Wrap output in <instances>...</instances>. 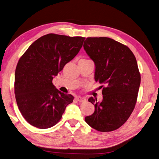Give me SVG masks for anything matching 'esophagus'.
<instances>
[{"label": "esophagus", "mask_w": 159, "mask_h": 159, "mask_svg": "<svg viewBox=\"0 0 159 159\" xmlns=\"http://www.w3.org/2000/svg\"><path fill=\"white\" fill-rule=\"evenodd\" d=\"M76 100L79 102H84V101H85L86 99L84 98H83V97H81V96H77Z\"/></svg>", "instance_id": "1"}]
</instances>
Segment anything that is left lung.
Wrapping results in <instances>:
<instances>
[{"instance_id": "left-lung-1", "label": "left lung", "mask_w": 159, "mask_h": 159, "mask_svg": "<svg viewBox=\"0 0 159 159\" xmlns=\"http://www.w3.org/2000/svg\"><path fill=\"white\" fill-rule=\"evenodd\" d=\"M84 49L95 63L96 82L103 84L102 102L88 100L95 111L85 121L98 131H112L128 120L137 102L141 80L137 61L129 47L109 38H87Z\"/></svg>"}]
</instances>
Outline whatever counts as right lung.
<instances>
[{
    "mask_svg": "<svg viewBox=\"0 0 159 159\" xmlns=\"http://www.w3.org/2000/svg\"><path fill=\"white\" fill-rule=\"evenodd\" d=\"M84 37L49 33L35 40L18 61L15 74L16 104L28 123L41 129L57 124L73 101L52 84L82 48Z\"/></svg>",
    "mask_w": 159,
    "mask_h": 159,
    "instance_id": "1",
    "label": "right lung"
}]
</instances>
